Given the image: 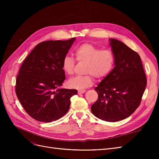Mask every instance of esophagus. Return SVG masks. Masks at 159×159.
Here are the masks:
<instances>
[{"label": "esophagus", "instance_id": "34e87169", "mask_svg": "<svg viewBox=\"0 0 159 159\" xmlns=\"http://www.w3.org/2000/svg\"><path fill=\"white\" fill-rule=\"evenodd\" d=\"M85 89H81V90H78V94H82V93H85Z\"/></svg>", "mask_w": 159, "mask_h": 159}]
</instances>
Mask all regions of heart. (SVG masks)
<instances>
[{
	"label": "heart",
	"instance_id": "heart-1",
	"mask_svg": "<svg viewBox=\"0 0 159 159\" xmlns=\"http://www.w3.org/2000/svg\"><path fill=\"white\" fill-rule=\"evenodd\" d=\"M77 60L87 63L85 76H78L68 80V85L76 89H84L93 84V76L101 79L111 73L114 68L115 57L113 52L108 49L101 50L91 44H83L75 50ZM75 61L73 57L66 56L62 61V68L67 74H74Z\"/></svg>",
	"mask_w": 159,
	"mask_h": 159
}]
</instances>
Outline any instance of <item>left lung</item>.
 Listing matches in <instances>:
<instances>
[{
	"instance_id": "obj_1",
	"label": "left lung",
	"mask_w": 159,
	"mask_h": 159,
	"mask_svg": "<svg viewBox=\"0 0 159 159\" xmlns=\"http://www.w3.org/2000/svg\"><path fill=\"white\" fill-rule=\"evenodd\" d=\"M115 67L95 90L98 99L91 107L96 117L115 122L129 117L139 107L147 85L141 57L123 42L109 39Z\"/></svg>"
}]
</instances>
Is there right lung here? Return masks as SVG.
Here are the masks:
<instances>
[{"mask_svg":"<svg viewBox=\"0 0 159 159\" xmlns=\"http://www.w3.org/2000/svg\"><path fill=\"white\" fill-rule=\"evenodd\" d=\"M75 38L49 40L35 46L19 70L16 93L26 112L38 121L49 123L68 112L76 89L61 88L66 79L62 61Z\"/></svg>","mask_w":159,"mask_h":159,"instance_id":"add662e5","label":"right lung"}]
</instances>
